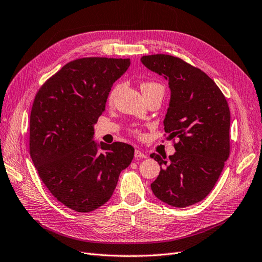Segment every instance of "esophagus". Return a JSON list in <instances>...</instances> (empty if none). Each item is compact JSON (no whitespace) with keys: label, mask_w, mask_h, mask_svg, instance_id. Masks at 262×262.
Wrapping results in <instances>:
<instances>
[{"label":"esophagus","mask_w":262,"mask_h":262,"mask_svg":"<svg viewBox=\"0 0 262 262\" xmlns=\"http://www.w3.org/2000/svg\"><path fill=\"white\" fill-rule=\"evenodd\" d=\"M134 157H136V158H146V155L144 154V152H142L141 149L136 148V150H134Z\"/></svg>","instance_id":"34e87169"}]
</instances>
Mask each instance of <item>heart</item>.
<instances>
[{
  "mask_svg": "<svg viewBox=\"0 0 262 262\" xmlns=\"http://www.w3.org/2000/svg\"><path fill=\"white\" fill-rule=\"evenodd\" d=\"M117 89L118 87H116V89L112 92V94H110V97L114 96ZM141 91L143 94H147V93L154 92V91H162L164 93V87L161 84L155 83V82H143L141 84Z\"/></svg>",
  "mask_w": 262,
  "mask_h": 262,
  "instance_id": "1",
  "label": "heart"
}]
</instances>
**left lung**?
<instances>
[{"label": "left lung", "instance_id": "obj_1", "mask_svg": "<svg viewBox=\"0 0 262 262\" xmlns=\"http://www.w3.org/2000/svg\"><path fill=\"white\" fill-rule=\"evenodd\" d=\"M141 62L168 81L170 101L164 119L165 132L170 139H179L173 144L175 154L167 161L155 153L150 155L161 165L150 188L161 201L186 208L211 192L229 156L228 104L211 77L184 60L152 54L143 55Z\"/></svg>", "mask_w": 262, "mask_h": 262}]
</instances>
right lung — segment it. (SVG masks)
<instances>
[{
    "mask_svg": "<svg viewBox=\"0 0 262 262\" xmlns=\"http://www.w3.org/2000/svg\"><path fill=\"white\" fill-rule=\"evenodd\" d=\"M130 59L71 61L39 89L30 113L29 152L51 194L69 209L87 213L113 195L134 148L122 142L98 145L94 124L106 107L113 84Z\"/></svg>",
    "mask_w": 262,
    "mask_h": 262,
    "instance_id": "1",
    "label": "right lung"
}]
</instances>
